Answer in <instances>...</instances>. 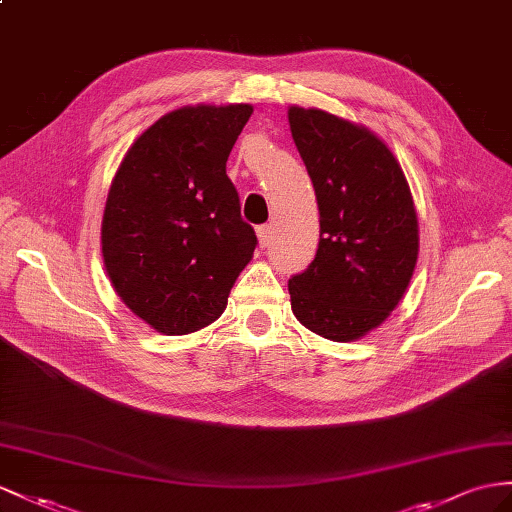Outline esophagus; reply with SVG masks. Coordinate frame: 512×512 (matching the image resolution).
<instances>
[{
    "instance_id": "obj_1",
    "label": "esophagus",
    "mask_w": 512,
    "mask_h": 512,
    "mask_svg": "<svg viewBox=\"0 0 512 512\" xmlns=\"http://www.w3.org/2000/svg\"><path fill=\"white\" fill-rule=\"evenodd\" d=\"M257 238H259V248H266L272 240V225L257 227Z\"/></svg>"
}]
</instances>
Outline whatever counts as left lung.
I'll use <instances>...</instances> for the list:
<instances>
[{
	"label": "left lung",
	"mask_w": 512,
	"mask_h": 512,
	"mask_svg": "<svg viewBox=\"0 0 512 512\" xmlns=\"http://www.w3.org/2000/svg\"><path fill=\"white\" fill-rule=\"evenodd\" d=\"M292 138L320 209L316 259L287 283L309 331L355 342L398 307L413 277L419 235L409 183L368 127L292 106Z\"/></svg>",
	"instance_id": "obj_1"
}]
</instances>
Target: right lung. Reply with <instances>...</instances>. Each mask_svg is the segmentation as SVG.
I'll return each instance as SVG.
<instances>
[{
    "instance_id": "1",
    "label": "right lung",
    "mask_w": 512,
    "mask_h": 512,
    "mask_svg": "<svg viewBox=\"0 0 512 512\" xmlns=\"http://www.w3.org/2000/svg\"><path fill=\"white\" fill-rule=\"evenodd\" d=\"M253 106H186L131 144L101 222V253L123 303L164 335L220 318L257 235L240 216L227 160Z\"/></svg>"
}]
</instances>
